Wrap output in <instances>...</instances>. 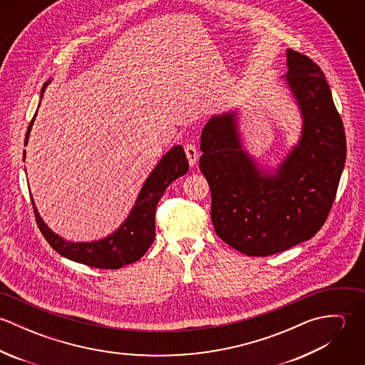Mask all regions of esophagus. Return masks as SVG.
Masks as SVG:
<instances>
[{
	"instance_id": "esophagus-1",
	"label": "esophagus",
	"mask_w": 365,
	"mask_h": 365,
	"mask_svg": "<svg viewBox=\"0 0 365 365\" xmlns=\"http://www.w3.org/2000/svg\"><path fill=\"white\" fill-rule=\"evenodd\" d=\"M185 155H187V158H188L190 165H191V167H194V165L197 164L198 158H200V152H198L197 146H195V145H192V143H188V145L185 146Z\"/></svg>"
}]
</instances>
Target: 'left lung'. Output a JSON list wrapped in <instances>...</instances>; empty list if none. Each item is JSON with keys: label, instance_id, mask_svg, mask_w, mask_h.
<instances>
[{"label": "left lung", "instance_id": "obj_1", "mask_svg": "<svg viewBox=\"0 0 365 365\" xmlns=\"http://www.w3.org/2000/svg\"><path fill=\"white\" fill-rule=\"evenodd\" d=\"M284 76L304 119L297 146L274 174L243 150L236 112L212 116L201 136L200 170L210 188L216 235L237 252L265 257L312 239L336 198L346 135L320 67L287 51Z\"/></svg>", "mask_w": 365, "mask_h": 365}]
</instances>
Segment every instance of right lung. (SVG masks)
Wrapping results in <instances>:
<instances>
[{"label":"right lung","instance_id":"obj_1","mask_svg":"<svg viewBox=\"0 0 365 365\" xmlns=\"http://www.w3.org/2000/svg\"><path fill=\"white\" fill-rule=\"evenodd\" d=\"M48 81L42 87V96L45 93ZM36 113L34 115L25 136V146L29 139V133L34 125ZM25 157V152H24ZM188 171V160L184 153L182 146H175L167 152L158 161L152 174L143 184L135 207L130 210L128 219L119 226L116 232L108 237L97 242L74 243L67 242L58 235L52 232L48 225L42 220L35 202L32 200L35 219L39 230L42 232L46 242L60 256L68 260L77 261L90 267L118 269L126 264L135 262L142 259V256L149 250L156 236L155 215L156 207L163 197L167 187L177 178L182 177Z\"/></svg>","mask_w":365,"mask_h":365}]
</instances>
